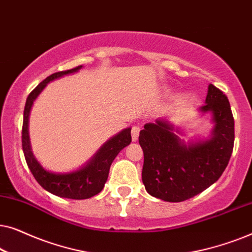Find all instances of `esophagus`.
Wrapping results in <instances>:
<instances>
[{
	"instance_id": "esophagus-1",
	"label": "esophagus",
	"mask_w": 252,
	"mask_h": 252,
	"mask_svg": "<svg viewBox=\"0 0 252 252\" xmlns=\"http://www.w3.org/2000/svg\"><path fill=\"white\" fill-rule=\"evenodd\" d=\"M139 134H140V127L134 126L132 128V140L137 141V139H139Z\"/></svg>"
}]
</instances>
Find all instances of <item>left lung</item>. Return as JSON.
<instances>
[{
  "label": "left lung",
  "instance_id": "8db88e82",
  "mask_svg": "<svg viewBox=\"0 0 252 252\" xmlns=\"http://www.w3.org/2000/svg\"><path fill=\"white\" fill-rule=\"evenodd\" d=\"M203 113L215 123L209 139L186 144L180 130L165 119L148 123L140 132L143 150L142 181L151 196L166 202L194 197L215 184L228 165L234 147V118L227 96L209 85Z\"/></svg>",
  "mask_w": 252,
  "mask_h": 252
}]
</instances>
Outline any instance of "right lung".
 <instances>
[{"mask_svg": "<svg viewBox=\"0 0 252 252\" xmlns=\"http://www.w3.org/2000/svg\"><path fill=\"white\" fill-rule=\"evenodd\" d=\"M82 66H77L72 70L56 72L49 75L40 82L35 88L31 92L29 97L26 99L25 109H24V122L22 130V146L24 156H25L27 166L32 172L33 177L39 182V185L51 194L60 196L64 198L71 199H86L97 195L104 187L113 159L124 148L132 142L130 136V128H125L119 132L117 135L111 137L109 141L99 148V150L95 154V156L88 161L85 166L79 168L77 171L68 172V173H54L47 171L41 166V164L36 160L31 148L30 135H29V118L30 111L32 108L33 102L39 96L44 87L50 81L58 79L63 75L75 73Z\"/></svg>", "mask_w": 252, "mask_h": 252, "instance_id": "right-lung-1", "label": "right lung"}]
</instances>
